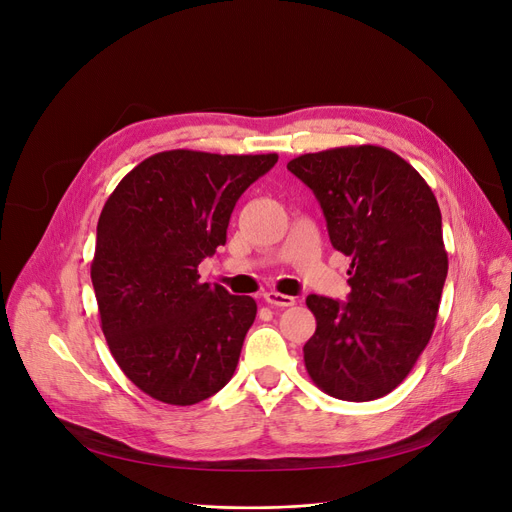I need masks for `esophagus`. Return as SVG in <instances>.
Returning <instances> with one entry per match:
<instances>
[{
  "label": "esophagus",
  "mask_w": 512,
  "mask_h": 512,
  "mask_svg": "<svg viewBox=\"0 0 512 512\" xmlns=\"http://www.w3.org/2000/svg\"><path fill=\"white\" fill-rule=\"evenodd\" d=\"M264 300H267L271 306H281V309H285V306H294L296 302L292 296H285L279 292H267L264 294Z\"/></svg>",
  "instance_id": "esophagus-1"
}]
</instances>
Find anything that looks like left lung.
Returning <instances> with one entry per match:
<instances>
[{"mask_svg":"<svg viewBox=\"0 0 512 512\" xmlns=\"http://www.w3.org/2000/svg\"><path fill=\"white\" fill-rule=\"evenodd\" d=\"M288 170L315 193L332 245L351 258L349 300L306 298L317 319L306 372L336 399H380L412 372L435 330L447 277L439 203L384 147L306 153Z\"/></svg>","mask_w":512,"mask_h":512,"instance_id":"obj_1","label":"left lung"}]
</instances>
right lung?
<instances>
[{
  "instance_id": "add662e5",
  "label": "right lung",
  "mask_w": 512,
  "mask_h": 512,
  "mask_svg": "<svg viewBox=\"0 0 512 512\" xmlns=\"http://www.w3.org/2000/svg\"><path fill=\"white\" fill-rule=\"evenodd\" d=\"M269 155L163 151L124 176L96 227L92 285L117 365L142 393L193 405L227 384L256 300L201 283L199 262L227 243L237 199Z\"/></svg>"
}]
</instances>
